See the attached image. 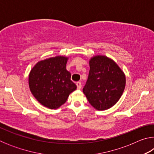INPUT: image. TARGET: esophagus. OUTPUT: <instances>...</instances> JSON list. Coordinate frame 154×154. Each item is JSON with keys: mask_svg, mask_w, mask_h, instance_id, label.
<instances>
[{"mask_svg": "<svg viewBox=\"0 0 154 154\" xmlns=\"http://www.w3.org/2000/svg\"><path fill=\"white\" fill-rule=\"evenodd\" d=\"M76 85H77V89H79V90H80L81 88H82V83L81 82H77V83H76Z\"/></svg>", "mask_w": 154, "mask_h": 154, "instance_id": "obj_1", "label": "esophagus"}]
</instances>
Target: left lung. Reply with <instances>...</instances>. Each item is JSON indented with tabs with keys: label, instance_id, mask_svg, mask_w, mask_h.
I'll return each instance as SVG.
<instances>
[{
	"label": "left lung",
	"instance_id": "8db88e82",
	"mask_svg": "<svg viewBox=\"0 0 154 154\" xmlns=\"http://www.w3.org/2000/svg\"><path fill=\"white\" fill-rule=\"evenodd\" d=\"M126 77L116 62L98 56L90 61V72L83 92L90 105L106 110L116 104L124 90Z\"/></svg>",
	"mask_w": 154,
	"mask_h": 154
}]
</instances>
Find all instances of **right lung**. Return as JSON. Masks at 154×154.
Instances as JSON below:
<instances>
[{
  "label": "right lung",
  "instance_id": "right-lung-1",
  "mask_svg": "<svg viewBox=\"0 0 154 154\" xmlns=\"http://www.w3.org/2000/svg\"><path fill=\"white\" fill-rule=\"evenodd\" d=\"M67 58L56 56L38 62L29 75L31 92L41 105L56 109L66 102L77 85L66 69Z\"/></svg>",
  "mask_w": 154,
  "mask_h": 154
}]
</instances>
